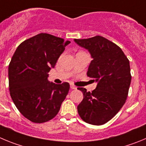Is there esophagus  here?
Instances as JSON below:
<instances>
[{"mask_svg": "<svg viewBox=\"0 0 146 146\" xmlns=\"http://www.w3.org/2000/svg\"><path fill=\"white\" fill-rule=\"evenodd\" d=\"M70 88H71L72 89H77V87H76V86H74L73 84H70Z\"/></svg>", "mask_w": 146, "mask_h": 146, "instance_id": "esophagus-1", "label": "esophagus"}]
</instances>
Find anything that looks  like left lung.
<instances>
[{
    "instance_id": "1",
    "label": "left lung",
    "mask_w": 146,
    "mask_h": 146,
    "mask_svg": "<svg viewBox=\"0 0 146 146\" xmlns=\"http://www.w3.org/2000/svg\"><path fill=\"white\" fill-rule=\"evenodd\" d=\"M74 41L91 54L87 76L98 84L92 92L78 88L84 94L78 113L88 124L102 125L125 103L132 78L129 61L120 47L100 35Z\"/></svg>"
}]
</instances>
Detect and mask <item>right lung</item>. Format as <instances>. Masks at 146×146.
Instances as JSON below:
<instances>
[{
	"instance_id": "obj_1",
	"label": "right lung",
	"mask_w": 146,
	"mask_h": 146,
	"mask_svg": "<svg viewBox=\"0 0 146 146\" xmlns=\"http://www.w3.org/2000/svg\"><path fill=\"white\" fill-rule=\"evenodd\" d=\"M70 43L40 33L22 42L13 55L9 66L10 95L19 112L32 122L53 119L66 98L69 84H56L47 78Z\"/></svg>"
}]
</instances>
